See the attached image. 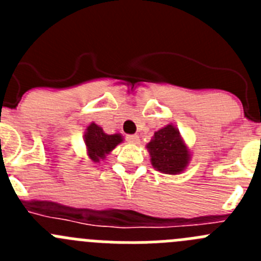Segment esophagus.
Here are the masks:
<instances>
[{"label":"esophagus","instance_id":"1","mask_svg":"<svg viewBox=\"0 0 261 261\" xmlns=\"http://www.w3.org/2000/svg\"><path fill=\"white\" fill-rule=\"evenodd\" d=\"M125 138L129 144H138V141H140V137L137 135H126Z\"/></svg>","mask_w":261,"mask_h":261}]
</instances>
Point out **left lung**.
<instances>
[{
	"instance_id": "8db88e82",
	"label": "left lung",
	"mask_w": 261,
	"mask_h": 261,
	"mask_svg": "<svg viewBox=\"0 0 261 261\" xmlns=\"http://www.w3.org/2000/svg\"><path fill=\"white\" fill-rule=\"evenodd\" d=\"M147 149L151 156V165L163 174H179L190 161V154L179 130L172 125H166L154 133Z\"/></svg>"
}]
</instances>
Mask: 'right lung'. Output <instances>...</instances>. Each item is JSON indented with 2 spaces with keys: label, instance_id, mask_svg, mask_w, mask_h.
Segmentation results:
<instances>
[{
  "label": "right lung",
  "instance_id": "obj_1",
  "mask_svg": "<svg viewBox=\"0 0 261 261\" xmlns=\"http://www.w3.org/2000/svg\"><path fill=\"white\" fill-rule=\"evenodd\" d=\"M123 138L120 135H107L96 124L91 123L85 133V144L89 150V156L94 162H99L110 151H112Z\"/></svg>",
  "mask_w": 261,
  "mask_h": 261
}]
</instances>
